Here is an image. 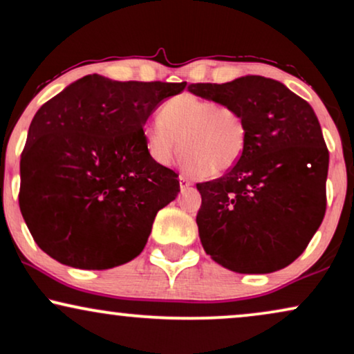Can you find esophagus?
I'll return each mask as SVG.
<instances>
[{"label":"esophagus","instance_id":"1","mask_svg":"<svg viewBox=\"0 0 354 354\" xmlns=\"http://www.w3.org/2000/svg\"><path fill=\"white\" fill-rule=\"evenodd\" d=\"M180 186H181V189H188L189 186H193V181L188 180L185 174H180Z\"/></svg>","mask_w":354,"mask_h":354}]
</instances>
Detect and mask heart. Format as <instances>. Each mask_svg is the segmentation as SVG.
Here are the masks:
<instances>
[{
  "label": "heart",
  "instance_id": "heart-1",
  "mask_svg": "<svg viewBox=\"0 0 354 354\" xmlns=\"http://www.w3.org/2000/svg\"><path fill=\"white\" fill-rule=\"evenodd\" d=\"M247 123L239 110L193 93H180L161 105L160 117L143 125L148 155L168 165L185 148L189 173L224 174L239 163L247 147ZM183 142H180V138Z\"/></svg>",
  "mask_w": 354,
  "mask_h": 354
}]
</instances>
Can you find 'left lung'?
Instances as JSON below:
<instances>
[{"label": "left lung", "mask_w": 354, "mask_h": 354, "mask_svg": "<svg viewBox=\"0 0 354 354\" xmlns=\"http://www.w3.org/2000/svg\"><path fill=\"white\" fill-rule=\"evenodd\" d=\"M188 91L239 110L249 131L239 163L218 180L196 185L204 250L237 274H270L290 266L326 209L330 155L312 105L262 75L191 84Z\"/></svg>", "instance_id": "8db88e82"}]
</instances>
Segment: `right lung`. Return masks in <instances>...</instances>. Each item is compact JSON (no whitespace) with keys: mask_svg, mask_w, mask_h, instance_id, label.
Returning <instances> with one entry per match:
<instances>
[{"mask_svg":"<svg viewBox=\"0 0 354 354\" xmlns=\"http://www.w3.org/2000/svg\"><path fill=\"white\" fill-rule=\"evenodd\" d=\"M186 82H118L92 74L46 102L21 155L19 207L31 236L64 266L105 270L143 250L156 212L180 193L143 125Z\"/></svg>","mask_w":354,"mask_h":354,"instance_id":"1","label":"right lung"}]
</instances>
